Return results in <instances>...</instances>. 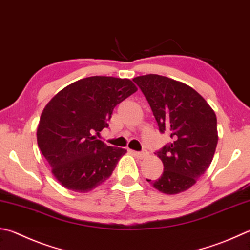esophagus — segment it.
Listing matches in <instances>:
<instances>
[{
    "mask_svg": "<svg viewBox=\"0 0 250 250\" xmlns=\"http://www.w3.org/2000/svg\"><path fill=\"white\" fill-rule=\"evenodd\" d=\"M133 155L137 158H140V160H143V158H145L148 155V152L146 149H143V151L141 152H133Z\"/></svg>",
    "mask_w": 250,
    "mask_h": 250,
    "instance_id": "esophagus-1",
    "label": "esophagus"
}]
</instances>
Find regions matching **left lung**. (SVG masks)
I'll return each mask as SVG.
<instances>
[{
  "label": "left lung",
  "mask_w": 250,
  "mask_h": 250,
  "mask_svg": "<svg viewBox=\"0 0 250 250\" xmlns=\"http://www.w3.org/2000/svg\"><path fill=\"white\" fill-rule=\"evenodd\" d=\"M133 82L151 107L161 133L171 142L156 155L164 165L157 179H146L158 191L176 194L197 183L213 160L217 144L216 116L200 94L190 86L157 74Z\"/></svg>",
  "instance_id": "obj_1"
}]
</instances>
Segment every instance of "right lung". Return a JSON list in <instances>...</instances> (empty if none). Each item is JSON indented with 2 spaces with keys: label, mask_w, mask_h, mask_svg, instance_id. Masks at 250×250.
<instances>
[{
  "label": "right lung",
  "mask_w": 250,
  "mask_h": 250,
  "mask_svg": "<svg viewBox=\"0 0 250 250\" xmlns=\"http://www.w3.org/2000/svg\"><path fill=\"white\" fill-rule=\"evenodd\" d=\"M135 92L128 79L90 76L66 86L47 104L37 142L63 187L88 192L111 176L126 151L108 146L96 134L108 128L118 104Z\"/></svg>",
  "instance_id": "add662e5"
}]
</instances>
